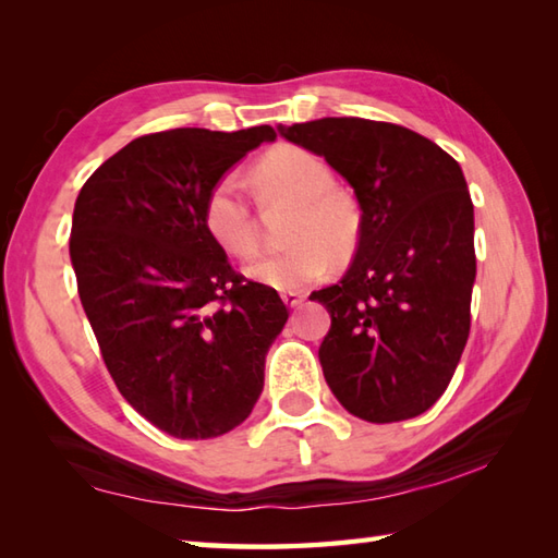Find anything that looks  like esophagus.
Segmentation results:
<instances>
[{
	"instance_id": "1",
	"label": "esophagus",
	"mask_w": 558,
	"mask_h": 558,
	"mask_svg": "<svg viewBox=\"0 0 558 558\" xmlns=\"http://www.w3.org/2000/svg\"><path fill=\"white\" fill-rule=\"evenodd\" d=\"M302 300H304L302 292H282V302H286L290 310H294V306H300Z\"/></svg>"
}]
</instances>
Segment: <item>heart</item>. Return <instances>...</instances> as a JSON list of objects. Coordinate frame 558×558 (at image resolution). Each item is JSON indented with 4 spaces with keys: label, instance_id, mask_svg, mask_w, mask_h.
I'll return each instance as SVG.
<instances>
[{
    "label": "heart",
    "instance_id": "heart-1",
    "mask_svg": "<svg viewBox=\"0 0 558 558\" xmlns=\"http://www.w3.org/2000/svg\"><path fill=\"white\" fill-rule=\"evenodd\" d=\"M254 184L266 204L294 206L288 225L290 248L268 254L246 266L254 282L278 292H294L324 276L330 256H348L360 236V210L333 186L336 177L326 160L312 150L282 146L254 165ZM204 228L230 256L246 258L256 252L258 232L252 204L234 174H222L204 198Z\"/></svg>",
    "mask_w": 558,
    "mask_h": 558
}]
</instances>
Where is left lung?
Here are the masks:
<instances>
[{"mask_svg": "<svg viewBox=\"0 0 558 558\" xmlns=\"http://www.w3.org/2000/svg\"><path fill=\"white\" fill-rule=\"evenodd\" d=\"M280 134L324 156L362 208L352 266L310 298L330 314L326 384L360 420L417 417L444 396L470 336L475 213L460 165L417 132L362 117Z\"/></svg>", "mask_w": 558, "mask_h": 558, "instance_id": "obj_1", "label": "left lung"}]
</instances>
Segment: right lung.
<instances>
[{"label":"right lung","mask_w":558,"mask_h":558,"mask_svg":"<svg viewBox=\"0 0 558 558\" xmlns=\"http://www.w3.org/2000/svg\"><path fill=\"white\" fill-rule=\"evenodd\" d=\"M272 138V126L138 136L76 198L69 254L105 366L129 405L177 438L228 434L252 414L290 316L201 218L208 189Z\"/></svg>","instance_id":"add662e5"}]
</instances>
